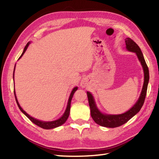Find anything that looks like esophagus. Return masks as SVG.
<instances>
[{
	"label": "esophagus",
	"mask_w": 159,
	"mask_h": 159,
	"mask_svg": "<svg viewBox=\"0 0 159 159\" xmlns=\"http://www.w3.org/2000/svg\"><path fill=\"white\" fill-rule=\"evenodd\" d=\"M82 87H85V84H84V83H83V84H82Z\"/></svg>",
	"instance_id": "1"
}]
</instances>
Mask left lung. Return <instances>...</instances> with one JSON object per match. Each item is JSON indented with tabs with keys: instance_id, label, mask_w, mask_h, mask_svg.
<instances>
[{
	"instance_id": "1",
	"label": "left lung",
	"mask_w": 159,
	"mask_h": 159,
	"mask_svg": "<svg viewBox=\"0 0 159 159\" xmlns=\"http://www.w3.org/2000/svg\"><path fill=\"white\" fill-rule=\"evenodd\" d=\"M126 42V48L129 52H132L136 54L138 59L141 63V65L143 67L144 74V81L142 89L140 93V96L138 98L135 104L129 110L121 114L113 115V114H107L101 112L100 109L98 108L95 99L90 92H87V97H88L89 104L90 107L91 116L92 119L96 124L101 126L107 128H116L120 126L121 125L126 123L127 121L130 120L132 117L135 116L139 112L142 107L144 103L145 98H146L148 85L149 83V70L147 66V64L145 61L143 53L137 43L133 41L130 38H127L125 39Z\"/></svg>"
}]
</instances>
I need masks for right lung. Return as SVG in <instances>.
Returning <instances> with one entry per match:
<instances>
[{
	"label": "right lung",
	"instance_id": "add662e5",
	"mask_svg": "<svg viewBox=\"0 0 159 159\" xmlns=\"http://www.w3.org/2000/svg\"><path fill=\"white\" fill-rule=\"evenodd\" d=\"M30 43H31V42H29L27 43H26V45L25 46V48H24V50L23 52L22 53L21 56L20 57V58L18 59V60L21 58V57L23 56L24 54H25V52H26V49L28 48L29 46L30 45ZM15 67H16V65H15V67H14V70H13V81H14V72H15ZM78 89V87H74L72 92H71L70 95V97H69V99H68V101H67V107H66V109L65 110V112L63 113V114L61 116L59 119H57L56 120H54V121H42V120H38L36 119V118H34L31 117V116H29V115L26 112V111H24L22 109V108L20 107V104L18 102V99H17V97H16V92H15V89H14V95H15V98H16V101L17 102V104H18V106L19 107V109H20V111H22V112L25 115V116L27 117L29 119L31 120L33 123H34L35 124H36L37 126H38L39 127H41L42 128H43V129H52V128H57V127H59L60 126H61L62 124H63L64 123L66 122V120H67V118H68L69 117V115H70V104H71V101H72V97L74 96V93H75L76 91Z\"/></svg>",
	"mask_w": 159,
	"mask_h": 159
}]
</instances>
